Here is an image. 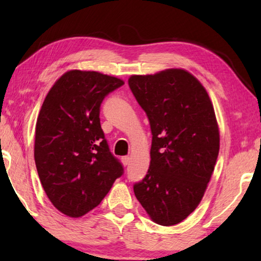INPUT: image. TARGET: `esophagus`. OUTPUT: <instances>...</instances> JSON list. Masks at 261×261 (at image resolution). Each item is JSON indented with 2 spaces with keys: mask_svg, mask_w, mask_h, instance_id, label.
I'll return each mask as SVG.
<instances>
[{
  "mask_svg": "<svg viewBox=\"0 0 261 261\" xmlns=\"http://www.w3.org/2000/svg\"><path fill=\"white\" fill-rule=\"evenodd\" d=\"M121 160H122V163H123V165H124V166H127V165H129V162H130V158H129V156H122Z\"/></svg>",
  "mask_w": 261,
  "mask_h": 261,
  "instance_id": "34e87169",
  "label": "esophagus"
}]
</instances>
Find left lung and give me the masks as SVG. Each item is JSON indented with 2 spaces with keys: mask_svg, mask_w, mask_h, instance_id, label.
Returning <instances> with one entry per match:
<instances>
[{
  "mask_svg": "<svg viewBox=\"0 0 261 261\" xmlns=\"http://www.w3.org/2000/svg\"><path fill=\"white\" fill-rule=\"evenodd\" d=\"M129 86L152 131L151 163L134 191L154 222L174 226L197 208L213 174L220 148L213 105L183 69L135 74Z\"/></svg>",
  "mask_w": 261,
  "mask_h": 261,
  "instance_id": "1",
  "label": "left lung"
}]
</instances>
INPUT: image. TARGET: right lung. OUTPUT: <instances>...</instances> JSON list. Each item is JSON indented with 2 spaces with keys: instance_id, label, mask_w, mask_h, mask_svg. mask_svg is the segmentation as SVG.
Masks as SVG:
<instances>
[{
  "instance_id": "right-lung-1",
  "label": "right lung",
  "mask_w": 261,
  "mask_h": 261,
  "mask_svg": "<svg viewBox=\"0 0 261 261\" xmlns=\"http://www.w3.org/2000/svg\"><path fill=\"white\" fill-rule=\"evenodd\" d=\"M124 82L96 71L71 70L48 92L35 125L34 160L51 204L79 218L98 206L123 175L100 124L106 95Z\"/></svg>"
}]
</instances>
